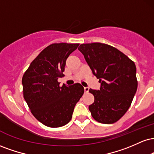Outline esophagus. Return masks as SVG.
Wrapping results in <instances>:
<instances>
[{
    "mask_svg": "<svg viewBox=\"0 0 154 154\" xmlns=\"http://www.w3.org/2000/svg\"><path fill=\"white\" fill-rule=\"evenodd\" d=\"M84 91H85V93H88V92L89 91V88L85 87L84 88Z\"/></svg>",
    "mask_w": 154,
    "mask_h": 154,
    "instance_id": "esophagus-1",
    "label": "esophagus"
}]
</instances>
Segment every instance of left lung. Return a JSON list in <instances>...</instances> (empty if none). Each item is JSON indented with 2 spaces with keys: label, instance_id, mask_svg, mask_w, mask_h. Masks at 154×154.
Masks as SVG:
<instances>
[{
  "label": "left lung",
  "instance_id": "8db88e82",
  "mask_svg": "<svg viewBox=\"0 0 154 154\" xmlns=\"http://www.w3.org/2000/svg\"><path fill=\"white\" fill-rule=\"evenodd\" d=\"M78 50L100 83V90H89L95 98L89 106L92 116L100 123L116 122L128 110L137 91L135 63L107 44H81Z\"/></svg>",
  "mask_w": 154,
  "mask_h": 154
}]
</instances>
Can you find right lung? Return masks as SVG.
<instances>
[{
    "instance_id": "add662e5",
    "label": "right lung",
    "mask_w": 154,
    "mask_h": 154,
    "mask_svg": "<svg viewBox=\"0 0 154 154\" xmlns=\"http://www.w3.org/2000/svg\"><path fill=\"white\" fill-rule=\"evenodd\" d=\"M79 44L54 43L45 48L32 61L22 77L23 94L33 116L49 128H59L69 122L76 103L84 93L79 83L63 84L59 77L66 61Z\"/></svg>"
}]
</instances>
